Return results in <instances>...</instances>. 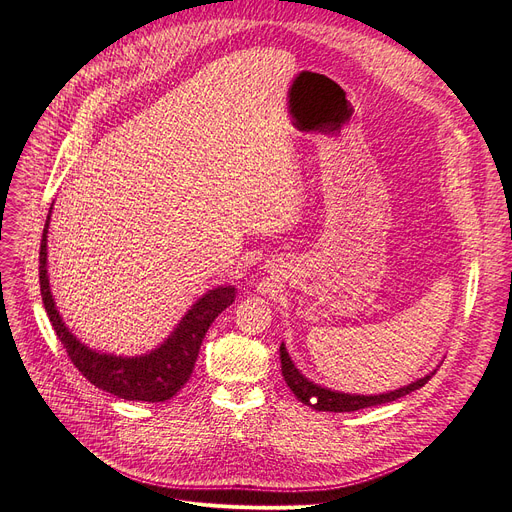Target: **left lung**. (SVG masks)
<instances>
[{
  "instance_id": "obj_1",
  "label": "left lung",
  "mask_w": 512,
  "mask_h": 512,
  "mask_svg": "<svg viewBox=\"0 0 512 512\" xmlns=\"http://www.w3.org/2000/svg\"><path fill=\"white\" fill-rule=\"evenodd\" d=\"M280 367H282V375H285V382L289 384V388L293 390V394L297 399L316 409V411H358V409H367V407H375V405H384V403H392L396 399H401L405 394H411L413 390L422 388L430 377L434 375V371H430L428 375L420 377L403 388H396L390 392H382V394H348V392H337L325 386H318L314 382H310L308 377L301 373L295 363L291 361V356L285 348V344H280Z\"/></svg>"
}]
</instances>
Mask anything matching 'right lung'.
<instances>
[{"label":"right lung","instance_id":"add662e5","mask_svg":"<svg viewBox=\"0 0 512 512\" xmlns=\"http://www.w3.org/2000/svg\"><path fill=\"white\" fill-rule=\"evenodd\" d=\"M52 213V208H50ZM50 213L46 217L42 244H40V291L44 308L50 323L65 346L71 363L86 377L90 384L111 392L124 401L162 403L187 384L194 373L196 358L202 346V339L213 325V320L234 304L236 287L225 285L206 291L196 304L185 312L175 331L164 342L141 356H116L92 350L75 337L65 320L56 310L54 297L50 293L48 280V225Z\"/></svg>","mask_w":512,"mask_h":512}]
</instances>
